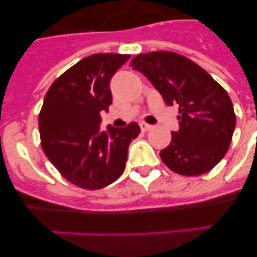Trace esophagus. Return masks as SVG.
<instances>
[{"label":"esophagus","instance_id":"34e87169","mask_svg":"<svg viewBox=\"0 0 257 257\" xmlns=\"http://www.w3.org/2000/svg\"><path fill=\"white\" fill-rule=\"evenodd\" d=\"M140 128H142V131L147 133L148 130H151L152 126H151V124H148V123H145V122H142V123H140Z\"/></svg>","mask_w":257,"mask_h":257}]
</instances>
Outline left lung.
<instances>
[{"label": "left lung", "mask_w": 257, "mask_h": 257, "mask_svg": "<svg viewBox=\"0 0 257 257\" xmlns=\"http://www.w3.org/2000/svg\"><path fill=\"white\" fill-rule=\"evenodd\" d=\"M161 92L167 105H179V131L161 151L170 170L184 176L206 174L222 160L235 128L228 92L202 67L172 51L139 54L131 60Z\"/></svg>", "instance_id": "1"}]
</instances>
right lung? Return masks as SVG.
Returning a JSON list of instances; mask_svg holds the SVG:
<instances>
[{"label": "right lung", "instance_id": "add662e5", "mask_svg": "<svg viewBox=\"0 0 257 257\" xmlns=\"http://www.w3.org/2000/svg\"><path fill=\"white\" fill-rule=\"evenodd\" d=\"M128 54H94L52 82L38 115L41 147L50 162L76 187L95 190L117 180L126 166L128 145L140 134L126 127L100 130V112L112 104L109 82Z\"/></svg>", "mask_w": 257, "mask_h": 257}]
</instances>
